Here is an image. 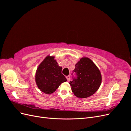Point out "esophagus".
Instances as JSON below:
<instances>
[{
    "instance_id": "esophagus-1",
    "label": "esophagus",
    "mask_w": 131,
    "mask_h": 131,
    "mask_svg": "<svg viewBox=\"0 0 131 131\" xmlns=\"http://www.w3.org/2000/svg\"><path fill=\"white\" fill-rule=\"evenodd\" d=\"M66 78H67V81H70V77L69 75H68V76H67V77H66Z\"/></svg>"
}]
</instances>
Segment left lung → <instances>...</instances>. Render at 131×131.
Returning <instances> with one entry per match:
<instances>
[{
	"instance_id": "left-lung-1",
	"label": "left lung",
	"mask_w": 131,
	"mask_h": 131,
	"mask_svg": "<svg viewBox=\"0 0 131 131\" xmlns=\"http://www.w3.org/2000/svg\"><path fill=\"white\" fill-rule=\"evenodd\" d=\"M73 72V80L69 84L75 96L82 98L89 97L100 88L102 82L101 72L90 58L80 59Z\"/></svg>"
}]
</instances>
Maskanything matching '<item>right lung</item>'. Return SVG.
I'll return each instance as SVG.
<instances>
[{"mask_svg": "<svg viewBox=\"0 0 131 131\" xmlns=\"http://www.w3.org/2000/svg\"><path fill=\"white\" fill-rule=\"evenodd\" d=\"M62 69L54 57H46L39 66L35 75L38 88L46 94L54 92L62 82L67 81Z\"/></svg>", "mask_w": 131, "mask_h": 131, "instance_id": "obj_1", "label": "right lung"}]
</instances>
